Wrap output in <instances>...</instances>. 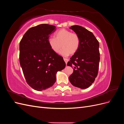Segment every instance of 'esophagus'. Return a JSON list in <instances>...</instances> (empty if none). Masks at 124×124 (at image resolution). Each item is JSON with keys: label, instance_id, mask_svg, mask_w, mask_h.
<instances>
[{"label": "esophagus", "instance_id": "obj_1", "mask_svg": "<svg viewBox=\"0 0 124 124\" xmlns=\"http://www.w3.org/2000/svg\"><path fill=\"white\" fill-rule=\"evenodd\" d=\"M63 60H64V61H65V63L67 64V62H68V59L66 58H63Z\"/></svg>", "mask_w": 124, "mask_h": 124}]
</instances>
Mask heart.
<instances>
[{
  "label": "heart",
  "mask_w": 124,
  "mask_h": 124,
  "mask_svg": "<svg viewBox=\"0 0 124 124\" xmlns=\"http://www.w3.org/2000/svg\"><path fill=\"white\" fill-rule=\"evenodd\" d=\"M80 38L76 33L61 29L55 33L54 37L49 38L48 44L54 53H58L62 47L61 54L64 56L76 53L80 46Z\"/></svg>",
  "instance_id": "1"
}]
</instances>
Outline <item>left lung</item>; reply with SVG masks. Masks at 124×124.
I'll return each instance as SVG.
<instances>
[{
  "label": "left lung",
  "mask_w": 124,
  "mask_h": 124,
  "mask_svg": "<svg viewBox=\"0 0 124 124\" xmlns=\"http://www.w3.org/2000/svg\"><path fill=\"white\" fill-rule=\"evenodd\" d=\"M70 28L78 36L80 42L78 50L67 63L73 68L69 80L73 86L85 89L94 82L98 73L99 43L92 32L82 26L74 25Z\"/></svg>",
  "instance_id": "1"
}]
</instances>
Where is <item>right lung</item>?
<instances>
[{
  "instance_id": "add662e5",
  "label": "right lung",
  "mask_w": 124,
  "mask_h": 124,
  "mask_svg": "<svg viewBox=\"0 0 124 124\" xmlns=\"http://www.w3.org/2000/svg\"><path fill=\"white\" fill-rule=\"evenodd\" d=\"M54 25L40 24L29 28L20 42V62L27 84L41 91L53 86L56 74L66 67L61 56L52 50L48 40Z\"/></svg>"
}]
</instances>
